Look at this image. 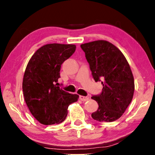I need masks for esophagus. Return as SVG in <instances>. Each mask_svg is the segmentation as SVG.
Masks as SVG:
<instances>
[{"mask_svg": "<svg viewBox=\"0 0 155 155\" xmlns=\"http://www.w3.org/2000/svg\"><path fill=\"white\" fill-rule=\"evenodd\" d=\"M79 99H80V100L82 101H86L89 99V97H84V96H80Z\"/></svg>", "mask_w": 155, "mask_h": 155, "instance_id": "esophagus-1", "label": "esophagus"}]
</instances>
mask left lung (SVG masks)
I'll return each instance as SVG.
<instances>
[{
    "label": "left lung",
    "mask_w": 155,
    "mask_h": 155,
    "mask_svg": "<svg viewBox=\"0 0 155 155\" xmlns=\"http://www.w3.org/2000/svg\"><path fill=\"white\" fill-rule=\"evenodd\" d=\"M80 46L94 80L101 81L103 85L101 94L92 97L99 105L92 117L100 122L114 121L121 117L133 97L135 83L130 65L123 53L105 40Z\"/></svg>",
    "instance_id": "1"
}]
</instances>
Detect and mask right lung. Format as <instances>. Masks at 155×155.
<instances>
[{
	"mask_svg": "<svg viewBox=\"0 0 155 155\" xmlns=\"http://www.w3.org/2000/svg\"><path fill=\"white\" fill-rule=\"evenodd\" d=\"M75 48V44H46L27 63L23 77V94L29 111L40 124L64 121L68 106L79 98L78 94H70L57 86L61 65Z\"/></svg>",
	"mask_w": 155,
	"mask_h": 155,
	"instance_id": "right-lung-1",
	"label": "right lung"
}]
</instances>
